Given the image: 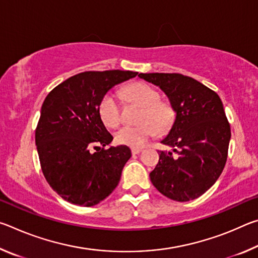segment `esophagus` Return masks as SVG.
Here are the masks:
<instances>
[{
  "label": "esophagus",
  "instance_id": "1",
  "mask_svg": "<svg viewBox=\"0 0 258 258\" xmlns=\"http://www.w3.org/2000/svg\"><path fill=\"white\" fill-rule=\"evenodd\" d=\"M142 151V149L141 148H132V154L133 155H138V154H140V152Z\"/></svg>",
  "mask_w": 258,
  "mask_h": 258
}]
</instances>
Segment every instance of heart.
<instances>
[{
    "mask_svg": "<svg viewBox=\"0 0 258 258\" xmlns=\"http://www.w3.org/2000/svg\"><path fill=\"white\" fill-rule=\"evenodd\" d=\"M123 94L128 102L141 107L139 125L123 126L115 133L118 145L141 148L155 137L156 133H165L175 120V111L168 102L160 101L158 91L143 82H135L124 87ZM99 116L108 127H116L120 123V106L116 94L108 92L100 100Z\"/></svg>",
    "mask_w": 258,
    "mask_h": 258,
    "instance_id": "heart-1",
    "label": "heart"
}]
</instances>
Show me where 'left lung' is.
<instances>
[{
    "label": "left lung",
    "mask_w": 258,
    "mask_h": 258,
    "mask_svg": "<svg viewBox=\"0 0 258 258\" xmlns=\"http://www.w3.org/2000/svg\"><path fill=\"white\" fill-rule=\"evenodd\" d=\"M167 95L175 120L161 143L172 148L159 151L150 173L152 184L166 197L189 202L204 195L220 177L228 158L230 124L223 103L213 90L182 74H139Z\"/></svg>",
    "instance_id": "left-lung-1"
}]
</instances>
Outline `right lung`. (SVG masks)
<instances>
[{
  "mask_svg": "<svg viewBox=\"0 0 258 258\" xmlns=\"http://www.w3.org/2000/svg\"><path fill=\"white\" fill-rule=\"evenodd\" d=\"M137 75L128 71L80 73L55 86L43 102L35 131L42 172L67 202L94 206L118 185L132 154L126 146L104 149L113 138L98 107L112 86ZM91 147L97 151L92 153Z\"/></svg>",
  "mask_w": 258,
  "mask_h": 258,
  "instance_id": "add662e5",
  "label": "right lung"
}]
</instances>
